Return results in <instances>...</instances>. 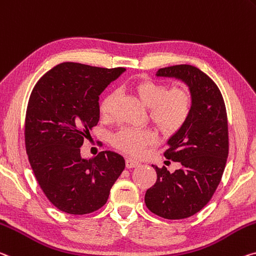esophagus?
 <instances>
[{
  "instance_id": "1",
  "label": "esophagus",
  "mask_w": 256,
  "mask_h": 256,
  "mask_svg": "<svg viewBox=\"0 0 256 256\" xmlns=\"http://www.w3.org/2000/svg\"><path fill=\"white\" fill-rule=\"evenodd\" d=\"M125 163H126L128 168H136V166L140 165L139 162L132 160V158H126V162H125Z\"/></svg>"
}]
</instances>
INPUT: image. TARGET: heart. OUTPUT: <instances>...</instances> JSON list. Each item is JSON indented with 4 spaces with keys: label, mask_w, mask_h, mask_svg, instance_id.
Masks as SVG:
<instances>
[{
    "label": "heart",
    "mask_w": 256,
    "mask_h": 256,
    "mask_svg": "<svg viewBox=\"0 0 256 256\" xmlns=\"http://www.w3.org/2000/svg\"><path fill=\"white\" fill-rule=\"evenodd\" d=\"M132 90L148 107L149 120L165 136L181 131L192 115L194 96L188 88H170L168 84L142 78L132 84ZM116 99L117 93L112 91L100 101L99 112L102 118H112ZM155 141L156 133L150 128H123L112 136L114 147L132 156H140Z\"/></svg>",
    "instance_id": "obj_1"
}]
</instances>
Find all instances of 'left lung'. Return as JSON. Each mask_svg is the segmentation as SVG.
Wrapping results in <instances>:
<instances>
[{
  "mask_svg": "<svg viewBox=\"0 0 256 256\" xmlns=\"http://www.w3.org/2000/svg\"><path fill=\"white\" fill-rule=\"evenodd\" d=\"M157 76L176 77L188 84L194 107L164 152L181 168L170 173L165 166L152 165L157 180L146 192L144 202L158 216L181 220L200 212L220 184L229 154L226 109L218 85L197 67L176 64L158 70Z\"/></svg>",
  "mask_w": 256,
  "mask_h": 256,
  "instance_id": "8db88e82",
  "label": "left lung"
}]
</instances>
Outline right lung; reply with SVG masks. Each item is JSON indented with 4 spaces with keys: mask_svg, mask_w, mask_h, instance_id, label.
Returning a JSON list of instances; mask_svg holds the SVG:
<instances>
[{
    "mask_svg": "<svg viewBox=\"0 0 256 256\" xmlns=\"http://www.w3.org/2000/svg\"><path fill=\"white\" fill-rule=\"evenodd\" d=\"M125 68L62 62L46 72L28 100L25 146L42 192L56 208L83 216L106 204L125 160L112 152L90 160L80 146L99 122V96Z\"/></svg>",
    "mask_w": 256,
    "mask_h": 256,
    "instance_id": "right-lung-1",
    "label": "right lung"
}]
</instances>
